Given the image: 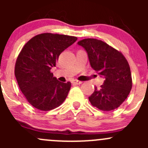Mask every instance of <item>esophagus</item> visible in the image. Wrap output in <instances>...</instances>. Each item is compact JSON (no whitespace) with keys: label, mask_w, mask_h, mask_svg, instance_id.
Here are the masks:
<instances>
[{"label":"esophagus","mask_w":148,"mask_h":148,"mask_svg":"<svg viewBox=\"0 0 148 148\" xmlns=\"http://www.w3.org/2000/svg\"><path fill=\"white\" fill-rule=\"evenodd\" d=\"M82 83V82H81V81H78V80H75V81L74 82V84H81Z\"/></svg>","instance_id":"obj_1"}]
</instances>
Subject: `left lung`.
Segmentation results:
<instances>
[{"label": "left lung", "instance_id": "left-lung-1", "mask_svg": "<svg viewBox=\"0 0 148 148\" xmlns=\"http://www.w3.org/2000/svg\"><path fill=\"white\" fill-rule=\"evenodd\" d=\"M77 44L87 53L90 66L104 81L95 88L89 100L102 111H112L122 104L132 89L130 68L125 56L100 40L86 38Z\"/></svg>", "mask_w": 148, "mask_h": 148}]
</instances>
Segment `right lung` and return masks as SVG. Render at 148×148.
<instances>
[{"label":"right lung","instance_id":"obj_1","mask_svg":"<svg viewBox=\"0 0 148 148\" xmlns=\"http://www.w3.org/2000/svg\"><path fill=\"white\" fill-rule=\"evenodd\" d=\"M77 37L41 34L28 41L19 53L15 76L28 102L42 111L53 110L62 104L71 88V82H61L51 73L59 55L72 45Z\"/></svg>","mask_w":148,"mask_h":148}]
</instances>
